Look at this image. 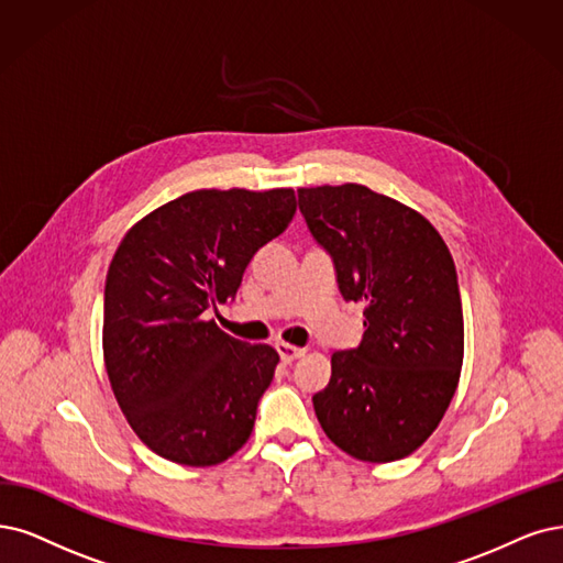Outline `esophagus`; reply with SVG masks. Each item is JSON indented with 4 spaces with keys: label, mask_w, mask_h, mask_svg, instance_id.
<instances>
[{
    "label": "esophagus",
    "mask_w": 563,
    "mask_h": 563,
    "mask_svg": "<svg viewBox=\"0 0 563 563\" xmlns=\"http://www.w3.org/2000/svg\"><path fill=\"white\" fill-rule=\"evenodd\" d=\"M276 350L278 355L283 360V364H292L295 360H299L303 355V347H297V345H289V343H276Z\"/></svg>",
    "instance_id": "esophagus-1"
}]
</instances>
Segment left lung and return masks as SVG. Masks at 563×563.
<instances>
[{
  "mask_svg": "<svg viewBox=\"0 0 563 563\" xmlns=\"http://www.w3.org/2000/svg\"><path fill=\"white\" fill-rule=\"evenodd\" d=\"M299 211L334 260L345 301H364V339L331 355L313 397L329 441L362 462L418 450L460 385L464 313L450 250L433 224L357 183L301 187Z\"/></svg>",
  "mask_w": 563,
  "mask_h": 563,
  "instance_id": "left-lung-1",
  "label": "left lung"
}]
</instances>
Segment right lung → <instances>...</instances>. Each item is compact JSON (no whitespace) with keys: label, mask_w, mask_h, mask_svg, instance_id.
<instances>
[{"label":"right lung","mask_w":563,"mask_h":563,"mask_svg":"<svg viewBox=\"0 0 563 563\" xmlns=\"http://www.w3.org/2000/svg\"><path fill=\"white\" fill-rule=\"evenodd\" d=\"M295 211L289 187L195 190L120 241L103 289V364L130 427L164 460L216 466L253 433L278 352L206 316L236 295L250 260Z\"/></svg>","instance_id":"add662e5"}]
</instances>
